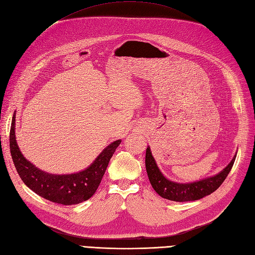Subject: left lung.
I'll return each instance as SVG.
<instances>
[{
    "label": "left lung",
    "instance_id": "obj_1",
    "mask_svg": "<svg viewBox=\"0 0 255 255\" xmlns=\"http://www.w3.org/2000/svg\"><path fill=\"white\" fill-rule=\"evenodd\" d=\"M235 158L236 155H234L232 161L219 174L192 183H178L170 181V180L164 177L157 163H155L154 158L152 157L149 146L146 149L145 165L152 188L162 198L178 202H184L201 199L203 197L215 192L223 184L230 170L232 169Z\"/></svg>",
    "mask_w": 255,
    "mask_h": 255
}]
</instances>
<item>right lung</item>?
Masks as SVG:
<instances>
[{
    "label": "right lung",
    "mask_w": 255,
    "mask_h": 255,
    "mask_svg": "<svg viewBox=\"0 0 255 255\" xmlns=\"http://www.w3.org/2000/svg\"><path fill=\"white\" fill-rule=\"evenodd\" d=\"M14 125L15 114L10 127L9 147L13 164L22 181L44 199L63 205L77 204L91 198L102 181L111 157L122 142L118 139L107 146L85 170L76 174L54 175L37 168L23 157L15 139Z\"/></svg>",
    "instance_id": "add662e5"
}]
</instances>
